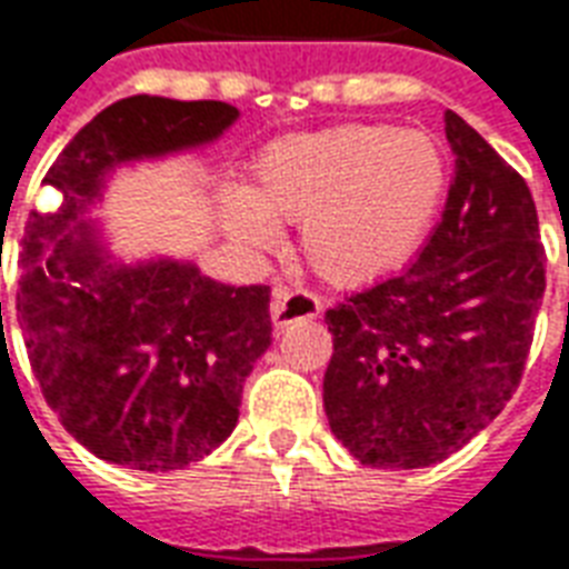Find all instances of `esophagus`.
I'll use <instances>...</instances> for the list:
<instances>
[{"mask_svg":"<svg viewBox=\"0 0 569 569\" xmlns=\"http://www.w3.org/2000/svg\"><path fill=\"white\" fill-rule=\"evenodd\" d=\"M322 313V298L307 289H289L286 283H274L271 289V319L274 328L298 322V319H316Z\"/></svg>","mask_w":569,"mask_h":569,"instance_id":"esophagus-1","label":"esophagus"}]
</instances>
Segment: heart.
<instances>
[{"mask_svg": "<svg viewBox=\"0 0 569 569\" xmlns=\"http://www.w3.org/2000/svg\"><path fill=\"white\" fill-rule=\"evenodd\" d=\"M448 167L420 130L337 124L271 142L253 190H227L229 223L271 244L274 220L303 223V253L333 283H367L409 259L439 214Z\"/></svg>", "mask_w": 569, "mask_h": 569, "instance_id": "heart-1", "label": "heart"}]
</instances>
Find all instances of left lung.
I'll return each mask as SVG.
<instances>
[{
	"mask_svg": "<svg viewBox=\"0 0 569 569\" xmlns=\"http://www.w3.org/2000/svg\"><path fill=\"white\" fill-rule=\"evenodd\" d=\"M457 169L415 266L325 313L331 432L372 468L448 459L498 418L526 372L546 250L526 179L457 112Z\"/></svg>",
	"mask_w": 569,
	"mask_h": 569,
	"instance_id": "8db88e82",
	"label": "left lung"
}]
</instances>
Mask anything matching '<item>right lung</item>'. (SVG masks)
<instances>
[{"mask_svg":"<svg viewBox=\"0 0 569 569\" xmlns=\"http://www.w3.org/2000/svg\"><path fill=\"white\" fill-rule=\"evenodd\" d=\"M236 119L223 101L133 94L98 112L43 176L64 199L26 220L17 319L43 400L98 459L176 471L208 457L271 346L268 286L217 283L179 262L112 268L77 220L121 160L214 140Z\"/></svg>","mask_w":569,"mask_h":569,"instance_id":"add662e5","label":"right lung"}]
</instances>
